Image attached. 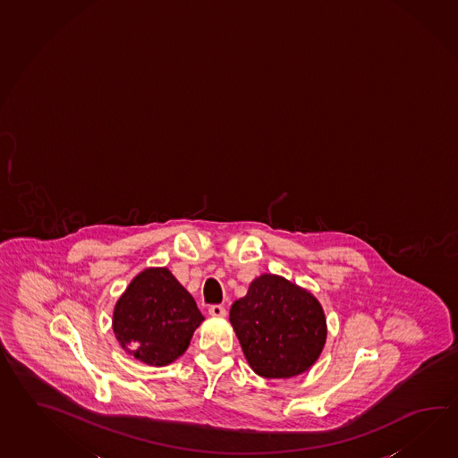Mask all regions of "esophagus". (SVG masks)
<instances>
[{
	"instance_id": "esophagus-1",
	"label": "esophagus",
	"mask_w": 458,
	"mask_h": 458,
	"mask_svg": "<svg viewBox=\"0 0 458 458\" xmlns=\"http://www.w3.org/2000/svg\"><path fill=\"white\" fill-rule=\"evenodd\" d=\"M208 315L214 318H225L226 317V310L222 305H210Z\"/></svg>"
}]
</instances>
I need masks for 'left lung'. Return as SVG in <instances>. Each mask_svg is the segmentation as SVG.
<instances>
[{
  "label": "left lung",
  "instance_id": "left-lung-1",
  "mask_svg": "<svg viewBox=\"0 0 458 458\" xmlns=\"http://www.w3.org/2000/svg\"><path fill=\"white\" fill-rule=\"evenodd\" d=\"M230 321L252 370L266 378H290L317 362L327 341L318 300L280 276L254 279L230 310Z\"/></svg>",
  "mask_w": 458,
  "mask_h": 458
}]
</instances>
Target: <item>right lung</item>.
<instances>
[{
  "label": "right lung",
  "instance_id": "obj_1",
  "mask_svg": "<svg viewBox=\"0 0 458 458\" xmlns=\"http://www.w3.org/2000/svg\"><path fill=\"white\" fill-rule=\"evenodd\" d=\"M204 321L196 300L166 267L140 272L114 309L122 347L148 365H168L184 354Z\"/></svg>",
  "mask_w": 458,
  "mask_h": 458
}]
</instances>
